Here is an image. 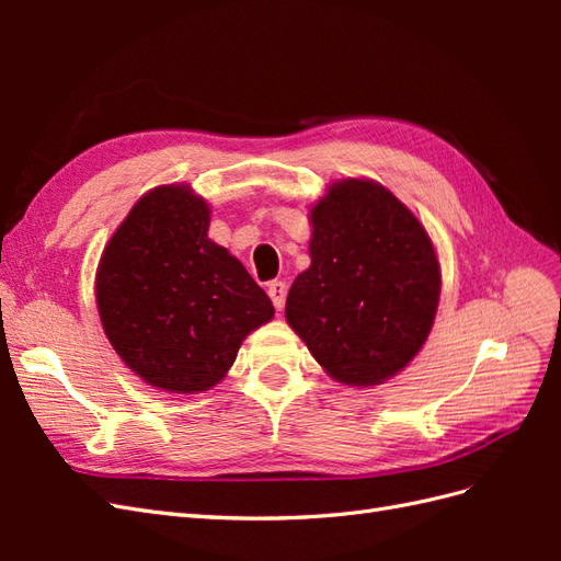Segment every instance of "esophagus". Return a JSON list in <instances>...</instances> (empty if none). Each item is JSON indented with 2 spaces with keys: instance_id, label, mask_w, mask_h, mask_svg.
Listing matches in <instances>:
<instances>
[{
  "instance_id": "34e87169",
  "label": "esophagus",
  "mask_w": 561,
  "mask_h": 561,
  "mask_svg": "<svg viewBox=\"0 0 561 561\" xmlns=\"http://www.w3.org/2000/svg\"><path fill=\"white\" fill-rule=\"evenodd\" d=\"M266 293H268L271 301H274L276 311H283V307H285V297H287V285H285L283 280H271V283H268V287H266Z\"/></svg>"
}]
</instances>
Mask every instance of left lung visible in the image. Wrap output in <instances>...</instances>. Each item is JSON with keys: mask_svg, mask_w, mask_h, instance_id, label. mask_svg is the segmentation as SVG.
<instances>
[{"mask_svg": "<svg viewBox=\"0 0 561 561\" xmlns=\"http://www.w3.org/2000/svg\"><path fill=\"white\" fill-rule=\"evenodd\" d=\"M311 266L285 318L330 377L375 386L426 342L439 299V264L419 219L369 180H342L311 208Z\"/></svg>", "mask_w": 561, "mask_h": 561, "instance_id": "1", "label": "left lung"}]
</instances>
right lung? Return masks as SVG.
Returning <instances> with one entry per match:
<instances>
[{"mask_svg": "<svg viewBox=\"0 0 561 561\" xmlns=\"http://www.w3.org/2000/svg\"><path fill=\"white\" fill-rule=\"evenodd\" d=\"M210 208L186 186H159L135 203L98 266L105 334L147 383L208 390L243 339L274 318L245 266L208 239Z\"/></svg>", "mask_w": 561, "mask_h": 561, "instance_id": "obj_1", "label": "right lung"}]
</instances>
